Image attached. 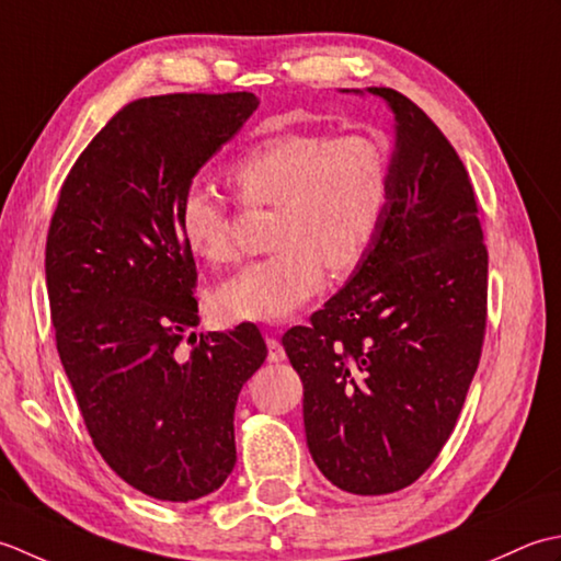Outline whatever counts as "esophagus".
Wrapping results in <instances>:
<instances>
[{
  "instance_id": "obj_1",
  "label": "esophagus",
  "mask_w": 561,
  "mask_h": 561,
  "mask_svg": "<svg viewBox=\"0 0 561 561\" xmlns=\"http://www.w3.org/2000/svg\"><path fill=\"white\" fill-rule=\"evenodd\" d=\"M266 346H268V360L271 363H280L285 360V348L276 336H266Z\"/></svg>"
}]
</instances>
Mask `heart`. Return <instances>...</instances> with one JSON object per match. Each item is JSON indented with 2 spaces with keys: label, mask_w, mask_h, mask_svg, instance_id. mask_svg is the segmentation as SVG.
Masks as SVG:
<instances>
[{
  "label": "heart",
  "mask_w": 561,
  "mask_h": 561,
  "mask_svg": "<svg viewBox=\"0 0 561 561\" xmlns=\"http://www.w3.org/2000/svg\"><path fill=\"white\" fill-rule=\"evenodd\" d=\"M247 210L273 208V254L217 285L215 312L230 322H283L322 288L324 266L344 276L368 256L390 201V154L373 135L290 130L264 137L227 167ZM191 254L220 266L237 256L232 217L205 184L176 208Z\"/></svg>",
  "instance_id": "obj_1"
}]
</instances>
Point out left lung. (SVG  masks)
Listing matches in <instances>:
<instances>
[{"label": "left lung", "instance_id": "1", "mask_svg": "<svg viewBox=\"0 0 561 561\" xmlns=\"http://www.w3.org/2000/svg\"><path fill=\"white\" fill-rule=\"evenodd\" d=\"M370 91L397 116L380 232L344 288L283 336L312 460L358 496L392 494L436 462L482 358L489 288L460 154L414 101Z\"/></svg>", "mask_w": 561, "mask_h": 561}]
</instances>
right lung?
<instances>
[{"label":"right lung","instance_id":"right-lung-1","mask_svg":"<svg viewBox=\"0 0 561 561\" xmlns=\"http://www.w3.org/2000/svg\"><path fill=\"white\" fill-rule=\"evenodd\" d=\"M249 91L125 104L79 154L45 242L55 344L96 450L159 501L213 494L234 470V404L266 360L256 324L198 327L196 261L176 208L256 111Z\"/></svg>","mask_w":561,"mask_h":561}]
</instances>
